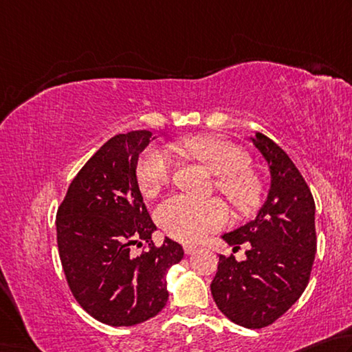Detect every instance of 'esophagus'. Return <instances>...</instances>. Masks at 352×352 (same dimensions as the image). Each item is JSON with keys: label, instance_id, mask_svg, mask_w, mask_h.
I'll use <instances>...</instances> for the list:
<instances>
[{"label": "esophagus", "instance_id": "obj_1", "mask_svg": "<svg viewBox=\"0 0 352 352\" xmlns=\"http://www.w3.org/2000/svg\"><path fill=\"white\" fill-rule=\"evenodd\" d=\"M196 250H198V245H196V244H186V245H184V252H186L187 255L195 254Z\"/></svg>", "mask_w": 352, "mask_h": 352}]
</instances>
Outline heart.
<instances>
[{"instance_id": "1", "label": "heart", "mask_w": 352, "mask_h": 352, "mask_svg": "<svg viewBox=\"0 0 352 352\" xmlns=\"http://www.w3.org/2000/svg\"><path fill=\"white\" fill-rule=\"evenodd\" d=\"M175 150L199 160L217 175V188L239 213H250L260 206L261 182L245 166L249 159L241 148L218 138L196 135L177 142ZM171 173V154L159 146L148 148L135 166L140 192L148 198L156 196L170 182ZM156 218L166 235L192 243L219 230L227 223L229 212L224 202L217 198L196 201L175 195L157 207Z\"/></svg>"}]
</instances>
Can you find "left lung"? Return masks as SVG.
Instances as JSON below:
<instances>
[{
  "mask_svg": "<svg viewBox=\"0 0 352 352\" xmlns=\"http://www.w3.org/2000/svg\"><path fill=\"white\" fill-rule=\"evenodd\" d=\"M270 170L267 199L256 218L224 233L245 260L219 255L210 285L219 311L233 323L260 329L280 318L309 283L317 250L316 202L291 157L261 133L252 138Z\"/></svg>",
  "mask_w": 352,
  "mask_h": 352,
  "instance_id": "left-lung-1",
  "label": "left lung"
}]
</instances>
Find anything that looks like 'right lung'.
<instances>
[{"label": "right lung", "instance_id": "obj_1", "mask_svg": "<svg viewBox=\"0 0 352 352\" xmlns=\"http://www.w3.org/2000/svg\"><path fill=\"white\" fill-rule=\"evenodd\" d=\"M146 129L111 138L74 177L57 212V244L74 298L98 322L133 326L164 309L166 274L184 256L182 245L156 230L142 198L135 166L150 144ZM145 241L139 257L129 254Z\"/></svg>", "mask_w": 352, "mask_h": 352}]
</instances>
